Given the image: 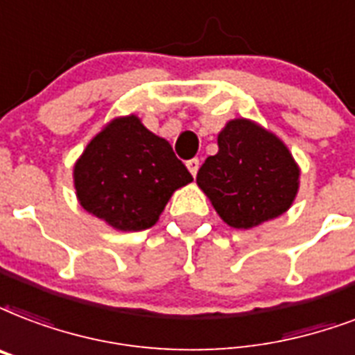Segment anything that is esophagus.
<instances>
[{
	"label": "esophagus",
	"mask_w": 355,
	"mask_h": 355,
	"mask_svg": "<svg viewBox=\"0 0 355 355\" xmlns=\"http://www.w3.org/2000/svg\"><path fill=\"white\" fill-rule=\"evenodd\" d=\"M186 167H188V171L196 177L197 171H199V159L197 158H191L189 162H186Z\"/></svg>",
	"instance_id": "1"
}]
</instances>
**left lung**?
Returning a JSON list of instances; mask_svg holds the SVG:
<instances>
[{"label": "left lung", "mask_w": 355, "mask_h": 355, "mask_svg": "<svg viewBox=\"0 0 355 355\" xmlns=\"http://www.w3.org/2000/svg\"><path fill=\"white\" fill-rule=\"evenodd\" d=\"M300 166L279 135L251 119H231L218 134V154L197 173V186L232 229L248 231L292 207Z\"/></svg>", "instance_id": "1"}]
</instances>
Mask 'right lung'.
I'll use <instances>...</instances> for the list:
<instances>
[{
	"instance_id": "right-lung-1",
	"label": "right lung",
	"mask_w": 355,
	"mask_h": 355,
	"mask_svg": "<svg viewBox=\"0 0 355 355\" xmlns=\"http://www.w3.org/2000/svg\"><path fill=\"white\" fill-rule=\"evenodd\" d=\"M72 178L81 208L123 232L156 225L173 193L193 180L171 145L134 113L102 126L76 159Z\"/></svg>"
}]
</instances>
